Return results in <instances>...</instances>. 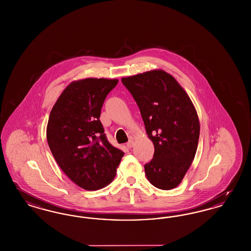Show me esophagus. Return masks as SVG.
I'll list each match as a JSON object with an SVG mask.
<instances>
[{"label":"esophagus","mask_w":251,"mask_h":251,"mask_svg":"<svg viewBox=\"0 0 251 251\" xmlns=\"http://www.w3.org/2000/svg\"><path fill=\"white\" fill-rule=\"evenodd\" d=\"M133 145H134V142H133V140H132V139H130V140H129V142L127 143V147H128L129 149H131V148L133 147Z\"/></svg>","instance_id":"34e87169"}]
</instances>
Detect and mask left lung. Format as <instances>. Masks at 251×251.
Segmentation results:
<instances>
[{
    "label": "left lung",
    "instance_id": "8db88e82",
    "mask_svg": "<svg viewBox=\"0 0 251 251\" xmlns=\"http://www.w3.org/2000/svg\"><path fill=\"white\" fill-rule=\"evenodd\" d=\"M122 84L136 101L154 148L145 164L151 184L169 191L177 187L193 161L200 135V122L187 92L168 73L152 70L122 77Z\"/></svg>",
    "mask_w": 251,
    "mask_h": 251
}]
</instances>
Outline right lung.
I'll list each match as a JSON object with an SVG mask.
<instances>
[{
	"label": "right lung",
	"instance_id": "add662e5",
	"mask_svg": "<svg viewBox=\"0 0 251 251\" xmlns=\"http://www.w3.org/2000/svg\"><path fill=\"white\" fill-rule=\"evenodd\" d=\"M118 82L74 81L61 92L50 115L47 139L51 153L71 180L87 191L112 182L124 155L108 142L100 121L103 101Z\"/></svg>",
	"mask_w": 251,
	"mask_h": 251
}]
</instances>
